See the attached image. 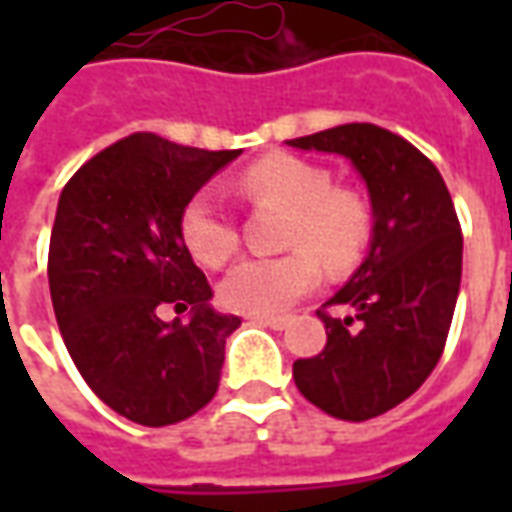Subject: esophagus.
<instances>
[{
	"mask_svg": "<svg viewBox=\"0 0 512 512\" xmlns=\"http://www.w3.org/2000/svg\"><path fill=\"white\" fill-rule=\"evenodd\" d=\"M252 323L257 326H268V329H274V332H282L285 326H288V318H268V315H255Z\"/></svg>",
	"mask_w": 512,
	"mask_h": 512,
	"instance_id": "esophagus-1",
	"label": "esophagus"
}]
</instances>
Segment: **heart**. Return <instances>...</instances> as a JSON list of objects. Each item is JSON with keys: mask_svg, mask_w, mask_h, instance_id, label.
I'll return each mask as SVG.
<instances>
[{"mask_svg": "<svg viewBox=\"0 0 512 512\" xmlns=\"http://www.w3.org/2000/svg\"><path fill=\"white\" fill-rule=\"evenodd\" d=\"M233 189L257 205L288 211L285 246L279 257H246L219 285L230 310L279 315L310 293L321 279V263L332 274L348 271L373 235V213L362 194L337 189L329 169L296 156H268L246 167ZM183 244L200 263L224 266L238 249V230L213 191H197L180 213Z\"/></svg>", "mask_w": 512, "mask_h": 512, "instance_id": "obj_1", "label": "heart"}]
</instances>
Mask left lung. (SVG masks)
I'll list each match as a JSON object with an SVG mask.
<instances>
[{"label": "left lung", "mask_w": 512, "mask_h": 512, "mask_svg": "<svg viewBox=\"0 0 512 512\" xmlns=\"http://www.w3.org/2000/svg\"><path fill=\"white\" fill-rule=\"evenodd\" d=\"M288 145L348 158L367 186V255L326 301L348 315L318 312L326 348L293 362L310 403L365 422L414 395L439 362L461 288V224L439 169L386 128L348 123Z\"/></svg>", "instance_id": "1"}]
</instances>
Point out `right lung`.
<instances>
[{
  "label": "right lung",
  "instance_id": "add662e5",
  "mask_svg": "<svg viewBox=\"0 0 512 512\" xmlns=\"http://www.w3.org/2000/svg\"><path fill=\"white\" fill-rule=\"evenodd\" d=\"M238 156L131 134L90 158L57 202L49 288L65 348L106 406L147 428L211 403L241 326L213 310L180 235L186 202ZM164 306L187 315L164 322Z\"/></svg>",
  "mask_w": 512,
  "mask_h": 512
}]
</instances>
